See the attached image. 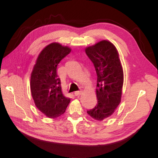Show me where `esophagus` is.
Here are the masks:
<instances>
[{
  "label": "esophagus",
  "mask_w": 158,
  "mask_h": 158,
  "mask_svg": "<svg viewBox=\"0 0 158 158\" xmlns=\"http://www.w3.org/2000/svg\"><path fill=\"white\" fill-rule=\"evenodd\" d=\"M81 92H82L81 90H80V91H76V92H75V96H79L81 94Z\"/></svg>",
  "instance_id": "34e87169"
}]
</instances>
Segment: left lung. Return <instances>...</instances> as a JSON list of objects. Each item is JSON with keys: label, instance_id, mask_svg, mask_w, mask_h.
Masks as SVG:
<instances>
[{"label": "left lung", "instance_id": "8db88e82", "mask_svg": "<svg viewBox=\"0 0 158 158\" xmlns=\"http://www.w3.org/2000/svg\"><path fill=\"white\" fill-rule=\"evenodd\" d=\"M87 56L94 65L97 74L96 97L94 108L88 115L96 121H102L115 112L122 98L123 71L119 53L112 43L102 40L87 47Z\"/></svg>", "mask_w": 158, "mask_h": 158}]
</instances>
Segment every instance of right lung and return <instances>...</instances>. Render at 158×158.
<instances>
[{"label":"right lung","mask_w":158,"mask_h":158,"mask_svg":"<svg viewBox=\"0 0 158 158\" xmlns=\"http://www.w3.org/2000/svg\"><path fill=\"white\" fill-rule=\"evenodd\" d=\"M71 52L68 46L52 43L40 52L31 76V90L37 109L49 118L65 112L70 101L62 92L57 74L60 62Z\"/></svg>","instance_id":"1"}]
</instances>
